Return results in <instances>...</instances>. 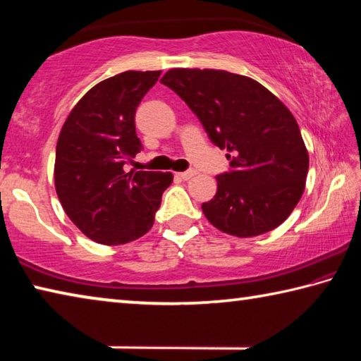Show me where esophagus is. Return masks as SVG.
Returning a JSON list of instances; mask_svg holds the SVG:
<instances>
[{"label": "esophagus", "mask_w": 361, "mask_h": 361, "mask_svg": "<svg viewBox=\"0 0 361 361\" xmlns=\"http://www.w3.org/2000/svg\"><path fill=\"white\" fill-rule=\"evenodd\" d=\"M180 176V178H183V180H189V178H192V176L195 175V170H186V172H180V173H176Z\"/></svg>", "instance_id": "34e87169"}]
</instances>
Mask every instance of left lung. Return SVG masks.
I'll list each match as a JSON object with an SVG mask.
<instances>
[{"label": "left lung", "instance_id": "8db88e82", "mask_svg": "<svg viewBox=\"0 0 361 361\" xmlns=\"http://www.w3.org/2000/svg\"><path fill=\"white\" fill-rule=\"evenodd\" d=\"M186 102L231 170L202 204L216 229L253 237L290 216L305 188L309 152L295 116L258 81L224 70L173 68L161 79Z\"/></svg>", "mask_w": 361, "mask_h": 361}]
</instances>
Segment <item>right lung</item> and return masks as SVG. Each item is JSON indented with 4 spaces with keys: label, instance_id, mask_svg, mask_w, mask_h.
Returning <instances> with one entry per match:
<instances>
[{
    "label": "right lung",
    "instance_id": "right-lung-1",
    "mask_svg": "<svg viewBox=\"0 0 361 361\" xmlns=\"http://www.w3.org/2000/svg\"><path fill=\"white\" fill-rule=\"evenodd\" d=\"M161 71H124L94 85L60 130L54 180L76 228L103 245L137 240L152 228L170 172L130 170L142 151L135 111Z\"/></svg>",
    "mask_w": 361,
    "mask_h": 361
}]
</instances>
